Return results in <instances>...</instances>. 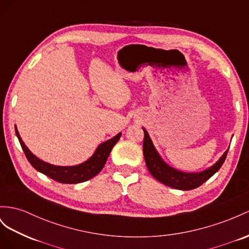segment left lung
<instances>
[{"label":"left lung","instance_id":"left-lung-1","mask_svg":"<svg viewBox=\"0 0 249 249\" xmlns=\"http://www.w3.org/2000/svg\"><path fill=\"white\" fill-rule=\"evenodd\" d=\"M143 130V154L146 166H147L149 173L155 179L171 188L180 190H190L201 186L204 182L207 181L210 177H213L221 168L227 156L228 150L224 152V155L212 167L201 171V173H184V171H180L170 167L169 165L163 161V159L158 154L154 144H152L148 132L144 128Z\"/></svg>","mask_w":249,"mask_h":249}]
</instances>
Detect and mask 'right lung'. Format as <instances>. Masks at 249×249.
I'll list each match as a JSON object with an SVG mask.
<instances>
[{"label":"right lung","instance_id":"1","mask_svg":"<svg viewBox=\"0 0 249 249\" xmlns=\"http://www.w3.org/2000/svg\"><path fill=\"white\" fill-rule=\"evenodd\" d=\"M15 129L24 154L26 156L29 163L33 165V167L37 171H40V173L49 177L50 179L63 184L82 183L97 176L103 169L111 149L119 141L121 135H122V133L119 132L116 137L100 144L98 148L95 149L94 154L84 163L75 165V166H55V165L46 163L40 160L39 158H36L27 148V146L24 144L23 140L20 137V133H18L17 129V126H15Z\"/></svg>","mask_w":249,"mask_h":249}]
</instances>
